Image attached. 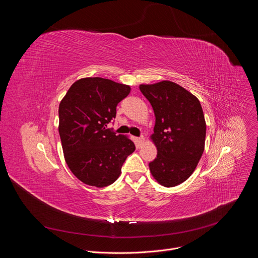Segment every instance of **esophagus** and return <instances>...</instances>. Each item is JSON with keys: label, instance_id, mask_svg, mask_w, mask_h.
I'll return each instance as SVG.
<instances>
[{"label": "esophagus", "instance_id": "1", "mask_svg": "<svg viewBox=\"0 0 258 258\" xmlns=\"http://www.w3.org/2000/svg\"><path fill=\"white\" fill-rule=\"evenodd\" d=\"M136 142H137V147H141L142 144H143V142H144V137L142 136V137H140V138H137V139H136Z\"/></svg>", "mask_w": 258, "mask_h": 258}]
</instances>
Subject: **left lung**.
<instances>
[{"instance_id":"8db88e82","label":"left lung","mask_w":258,"mask_h":258,"mask_svg":"<svg viewBox=\"0 0 258 258\" xmlns=\"http://www.w3.org/2000/svg\"><path fill=\"white\" fill-rule=\"evenodd\" d=\"M155 114L152 140L156 158L149 163L154 178L164 187L185 181L195 170L204 151L206 123L199 100L168 81L141 85Z\"/></svg>"}]
</instances>
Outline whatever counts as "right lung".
I'll use <instances>...</instances> for the list:
<instances>
[{
    "label": "right lung",
    "instance_id": "add662e5",
    "mask_svg": "<svg viewBox=\"0 0 258 258\" xmlns=\"http://www.w3.org/2000/svg\"><path fill=\"white\" fill-rule=\"evenodd\" d=\"M131 92L126 85L102 78L73 84L59 105V135L65 161L80 180L97 188L113 183L136 146L107 124Z\"/></svg>",
    "mask_w": 258,
    "mask_h": 258
}]
</instances>
